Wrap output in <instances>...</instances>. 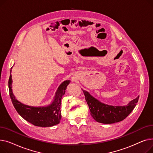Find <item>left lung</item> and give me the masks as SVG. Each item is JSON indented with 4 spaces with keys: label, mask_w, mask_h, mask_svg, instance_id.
<instances>
[{
    "label": "left lung",
    "mask_w": 153,
    "mask_h": 153,
    "mask_svg": "<svg viewBox=\"0 0 153 153\" xmlns=\"http://www.w3.org/2000/svg\"><path fill=\"white\" fill-rule=\"evenodd\" d=\"M82 90L89 105L91 116L96 122L104 124H111L122 121L130 114L139 99L138 96L125 105L114 106L101 102L89 92Z\"/></svg>",
    "instance_id": "8db88e82"
}]
</instances>
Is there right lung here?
<instances>
[{"mask_svg": "<svg viewBox=\"0 0 153 153\" xmlns=\"http://www.w3.org/2000/svg\"><path fill=\"white\" fill-rule=\"evenodd\" d=\"M10 75L9 80V89L13 105L19 114L26 121L36 126L49 127L59 123L61 119V103L62 96L66 92L69 80L62 82L55 93L53 100L50 105L42 107H32L21 103L15 99L12 92V79Z\"/></svg>", "mask_w": 153, "mask_h": 153, "instance_id": "1", "label": "right lung"}]
</instances>
